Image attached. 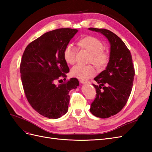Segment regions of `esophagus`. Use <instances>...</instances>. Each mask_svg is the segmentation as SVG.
<instances>
[{"mask_svg": "<svg viewBox=\"0 0 152 152\" xmlns=\"http://www.w3.org/2000/svg\"><path fill=\"white\" fill-rule=\"evenodd\" d=\"M80 83H82V84H90L89 81H86V80H80Z\"/></svg>", "mask_w": 152, "mask_h": 152, "instance_id": "34e87169", "label": "esophagus"}]
</instances>
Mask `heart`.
<instances>
[{
    "instance_id": "heart-1",
    "label": "heart",
    "mask_w": 152,
    "mask_h": 152,
    "mask_svg": "<svg viewBox=\"0 0 152 152\" xmlns=\"http://www.w3.org/2000/svg\"><path fill=\"white\" fill-rule=\"evenodd\" d=\"M79 45L91 54L89 59L90 63L99 69L103 68L107 65L109 61V55L103 51L104 45L99 39L94 37H86L79 41ZM76 53L77 49L72 44H68L65 48L63 57L68 64L72 65L75 63ZM71 74L78 79H87L94 75L95 70L91 65L84 66L78 64L71 69Z\"/></svg>"
}]
</instances>
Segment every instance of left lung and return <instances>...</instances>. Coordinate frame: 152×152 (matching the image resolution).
<instances>
[{
    "mask_svg": "<svg viewBox=\"0 0 152 152\" xmlns=\"http://www.w3.org/2000/svg\"><path fill=\"white\" fill-rule=\"evenodd\" d=\"M89 30L103 34L110 44L108 65L94 79L98 83L93 84L96 97L90 108L94 116L106 118L118 113L126 105L132 91L134 68L130 50L116 34L103 28Z\"/></svg>",
    "mask_w": 152,
    "mask_h": 152,
    "instance_id": "8db88e82",
    "label": "left lung"
}]
</instances>
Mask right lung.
Segmentation results:
<instances>
[{
	"label": "right lung",
	"instance_id": "add662e5",
	"mask_svg": "<svg viewBox=\"0 0 152 152\" xmlns=\"http://www.w3.org/2000/svg\"><path fill=\"white\" fill-rule=\"evenodd\" d=\"M78 30L59 28L46 32L27 45L20 64L21 79L27 100L41 115L56 119L68 111L69 92L79 82L71 78L58 86L69 68L63 53Z\"/></svg>",
	"mask_w": 152,
	"mask_h": 152
}]
</instances>
